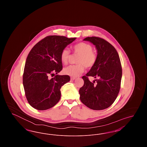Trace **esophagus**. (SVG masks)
I'll return each mask as SVG.
<instances>
[{"mask_svg": "<svg viewBox=\"0 0 147 147\" xmlns=\"http://www.w3.org/2000/svg\"><path fill=\"white\" fill-rule=\"evenodd\" d=\"M70 79H71V80H73L76 79V77H71V78H70Z\"/></svg>", "mask_w": 147, "mask_h": 147, "instance_id": "1", "label": "esophagus"}]
</instances>
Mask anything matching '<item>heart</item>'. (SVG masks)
I'll use <instances>...</instances> for the list:
<instances>
[{
    "label": "heart",
    "mask_w": 147,
    "mask_h": 147,
    "mask_svg": "<svg viewBox=\"0 0 147 147\" xmlns=\"http://www.w3.org/2000/svg\"><path fill=\"white\" fill-rule=\"evenodd\" d=\"M73 52L79 55L77 59V64L70 65L63 70L64 74L71 77H77L84 71V67L90 68L96 63V55L92 51L91 45L86 42H80L73 47ZM70 57V51L68 49H64L61 53V60L64 64H67Z\"/></svg>",
    "instance_id": "heart-1"
}]
</instances>
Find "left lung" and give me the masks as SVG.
<instances>
[{
  "label": "left lung",
  "instance_id": "1",
  "mask_svg": "<svg viewBox=\"0 0 147 147\" xmlns=\"http://www.w3.org/2000/svg\"><path fill=\"white\" fill-rule=\"evenodd\" d=\"M97 49V60L86 76L82 77L83 86L79 89L80 99L88 107L102 110L110 107L119 94L122 78V67L119 54L115 47L104 39L88 37ZM88 76L98 77L91 82Z\"/></svg>",
  "mask_w": 147,
  "mask_h": 147
}]
</instances>
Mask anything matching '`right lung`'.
<instances>
[{"mask_svg": "<svg viewBox=\"0 0 147 147\" xmlns=\"http://www.w3.org/2000/svg\"><path fill=\"white\" fill-rule=\"evenodd\" d=\"M76 38L49 36L37 43L26 58L22 77L25 96L29 104L38 110H46L59 101L61 88L70 81L67 75L49 76L62 70L61 53Z\"/></svg>", "mask_w": 147, "mask_h": 147, "instance_id": "1", "label": "right lung"}]
</instances>
